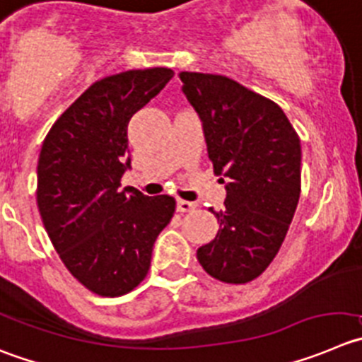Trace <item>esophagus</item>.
I'll use <instances>...</instances> for the list:
<instances>
[{
  "label": "esophagus",
  "instance_id": "1",
  "mask_svg": "<svg viewBox=\"0 0 362 362\" xmlns=\"http://www.w3.org/2000/svg\"><path fill=\"white\" fill-rule=\"evenodd\" d=\"M197 209V205L192 204V202L187 200H177V211L178 212H191Z\"/></svg>",
  "mask_w": 362,
  "mask_h": 362
}]
</instances>
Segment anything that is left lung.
<instances>
[{
  "instance_id": "8db88e82",
  "label": "left lung",
  "mask_w": 362,
  "mask_h": 362,
  "mask_svg": "<svg viewBox=\"0 0 362 362\" xmlns=\"http://www.w3.org/2000/svg\"><path fill=\"white\" fill-rule=\"evenodd\" d=\"M182 93L204 124L209 158L227 178L214 241L198 248L202 268L227 284L257 279L275 259L300 198L298 134L275 101L221 74L182 71Z\"/></svg>"
}]
</instances>
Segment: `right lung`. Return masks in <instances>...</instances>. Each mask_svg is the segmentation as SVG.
Masks as SVG:
<instances>
[{"mask_svg": "<svg viewBox=\"0 0 362 362\" xmlns=\"http://www.w3.org/2000/svg\"><path fill=\"white\" fill-rule=\"evenodd\" d=\"M173 78L168 67L94 82L55 121L37 165L44 228L71 275L100 296H121L148 275L151 250L175 198L119 191L130 168L128 121Z\"/></svg>", "mask_w": 362, "mask_h": 362, "instance_id": "add662e5", "label": "right lung"}]
</instances>
